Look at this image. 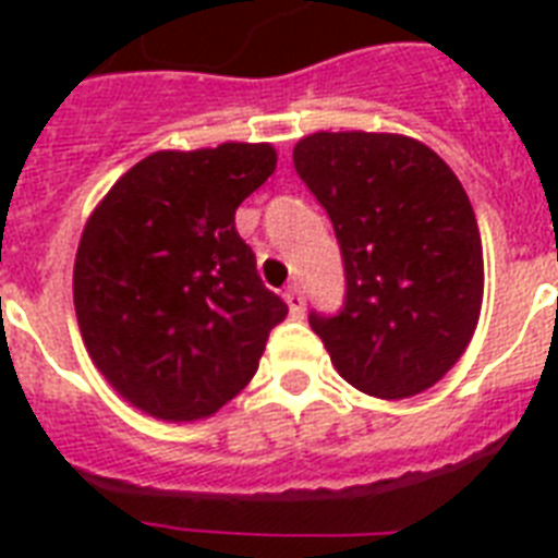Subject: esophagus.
I'll return each instance as SVG.
<instances>
[{
	"mask_svg": "<svg viewBox=\"0 0 558 558\" xmlns=\"http://www.w3.org/2000/svg\"><path fill=\"white\" fill-rule=\"evenodd\" d=\"M283 301H287L289 315H292V318H301V315H304L306 301H304V292H301V287H298V283L287 287V292H283Z\"/></svg>",
	"mask_w": 558,
	"mask_h": 558,
	"instance_id": "esophagus-1",
	"label": "esophagus"
}]
</instances>
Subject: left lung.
<instances>
[{
    "mask_svg": "<svg viewBox=\"0 0 558 558\" xmlns=\"http://www.w3.org/2000/svg\"><path fill=\"white\" fill-rule=\"evenodd\" d=\"M298 177L330 214L348 301L310 315L341 379L367 397L408 399L454 367L484 304L475 210L446 161L399 133H313Z\"/></svg>",
    "mask_w": 558,
    "mask_h": 558,
    "instance_id": "1",
    "label": "left lung"
}]
</instances>
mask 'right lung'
I'll return each instance as SVG.
<instances>
[{"instance_id":"obj_1","label":"right lung","mask_w":558,"mask_h":558,"mask_svg":"<svg viewBox=\"0 0 558 558\" xmlns=\"http://www.w3.org/2000/svg\"><path fill=\"white\" fill-rule=\"evenodd\" d=\"M278 168L271 144L159 150L83 226L74 313L100 376L165 423L214 416L252 381L287 304L263 287L234 214Z\"/></svg>"}]
</instances>
